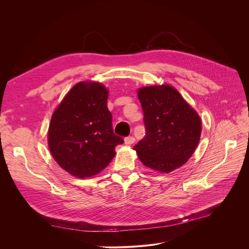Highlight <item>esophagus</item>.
<instances>
[{
	"label": "esophagus",
	"instance_id": "esophagus-1",
	"mask_svg": "<svg viewBox=\"0 0 249 249\" xmlns=\"http://www.w3.org/2000/svg\"><path fill=\"white\" fill-rule=\"evenodd\" d=\"M135 141V138L133 136H128L125 138V144L126 145H131Z\"/></svg>",
	"mask_w": 249,
	"mask_h": 249
}]
</instances>
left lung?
I'll list each match as a JSON object with an SVG mask.
<instances>
[{"label":"left lung","mask_w":249,"mask_h":249,"mask_svg":"<svg viewBox=\"0 0 249 249\" xmlns=\"http://www.w3.org/2000/svg\"><path fill=\"white\" fill-rule=\"evenodd\" d=\"M138 99L146 133L133 149L145 166L171 173L186 163L197 148L200 117L171 86L142 88Z\"/></svg>","instance_id":"8db88e82"}]
</instances>
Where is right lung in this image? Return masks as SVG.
<instances>
[{"mask_svg": "<svg viewBox=\"0 0 249 249\" xmlns=\"http://www.w3.org/2000/svg\"><path fill=\"white\" fill-rule=\"evenodd\" d=\"M108 90L98 83H78L51 118L48 145L55 161L77 178L91 177L106 167L115 147L124 142L113 131L107 107Z\"/></svg>", "mask_w": 249, "mask_h": 249, "instance_id": "right-lung-1", "label": "right lung"}]
</instances>
